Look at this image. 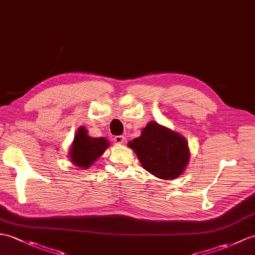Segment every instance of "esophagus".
<instances>
[{
  "instance_id": "1",
  "label": "esophagus",
  "mask_w": 255,
  "mask_h": 255,
  "mask_svg": "<svg viewBox=\"0 0 255 255\" xmlns=\"http://www.w3.org/2000/svg\"><path fill=\"white\" fill-rule=\"evenodd\" d=\"M114 142L116 144H125L126 139L124 135H116V137H114Z\"/></svg>"
}]
</instances>
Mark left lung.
<instances>
[{"label": "left lung", "instance_id": "8db88e82", "mask_svg": "<svg viewBox=\"0 0 255 255\" xmlns=\"http://www.w3.org/2000/svg\"><path fill=\"white\" fill-rule=\"evenodd\" d=\"M142 167L159 179H176L190 161L188 141L180 133L151 121L140 137L128 142Z\"/></svg>", "mask_w": 255, "mask_h": 255}]
</instances>
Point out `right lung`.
I'll use <instances>...</instances> for the list:
<instances>
[{"instance_id": "add662e5", "label": "right lung", "mask_w": 255, "mask_h": 255, "mask_svg": "<svg viewBox=\"0 0 255 255\" xmlns=\"http://www.w3.org/2000/svg\"><path fill=\"white\" fill-rule=\"evenodd\" d=\"M109 146L108 139L104 137L93 138L89 135L84 126H80L77 129L73 143L70 144L69 161L80 169H89L100 156L103 155Z\"/></svg>"}]
</instances>
